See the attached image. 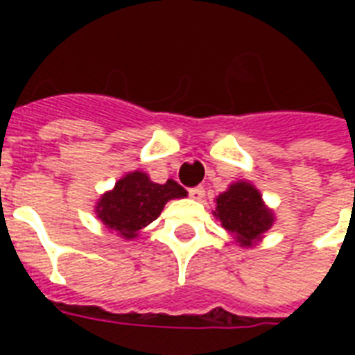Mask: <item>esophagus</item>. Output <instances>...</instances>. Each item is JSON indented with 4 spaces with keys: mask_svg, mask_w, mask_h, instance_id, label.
Returning a JSON list of instances; mask_svg holds the SVG:
<instances>
[{
    "mask_svg": "<svg viewBox=\"0 0 355 355\" xmlns=\"http://www.w3.org/2000/svg\"><path fill=\"white\" fill-rule=\"evenodd\" d=\"M188 193H189V197H191V199L200 200L202 197H205V188H202V186H197V188H189Z\"/></svg>",
    "mask_w": 355,
    "mask_h": 355,
    "instance_id": "esophagus-1",
    "label": "esophagus"
}]
</instances>
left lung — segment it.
Returning a JSON list of instances; mask_svg holds the SVG:
<instances>
[{
    "label": "left lung",
    "mask_w": 355,
    "mask_h": 355,
    "mask_svg": "<svg viewBox=\"0 0 355 355\" xmlns=\"http://www.w3.org/2000/svg\"><path fill=\"white\" fill-rule=\"evenodd\" d=\"M216 216L221 227L241 245H250L272 225V214L261 202V195L247 182H237L217 197Z\"/></svg>",
    "instance_id": "obj_1"
}]
</instances>
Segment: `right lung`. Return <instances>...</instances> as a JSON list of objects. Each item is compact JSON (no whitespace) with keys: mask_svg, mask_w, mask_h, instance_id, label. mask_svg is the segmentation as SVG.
Returning a JSON list of instances; mask_svg holds the SVG:
<instances>
[{"mask_svg":"<svg viewBox=\"0 0 355 355\" xmlns=\"http://www.w3.org/2000/svg\"><path fill=\"white\" fill-rule=\"evenodd\" d=\"M186 189L175 180L150 182L145 173L134 171L123 177L112 191L97 202V217L107 228L125 239L138 236V230L158 219L167 200L184 197Z\"/></svg>","mask_w":355,"mask_h":355,"instance_id":"right-lung-1","label":"right lung"}]
</instances>
